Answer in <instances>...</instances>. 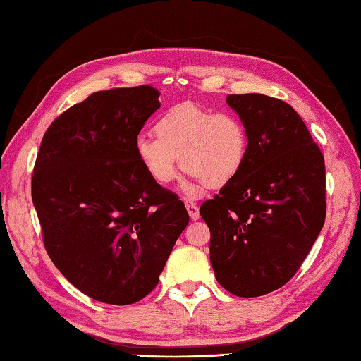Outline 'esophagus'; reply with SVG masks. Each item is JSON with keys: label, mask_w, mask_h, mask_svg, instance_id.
Masks as SVG:
<instances>
[{"label": "esophagus", "mask_w": 361, "mask_h": 361, "mask_svg": "<svg viewBox=\"0 0 361 361\" xmlns=\"http://www.w3.org/2000/svg\"><path fill=\"white\" fill-rule=\"evenodd\" d=\"M185 204H186V209L189 212V216L192 220H198V217H200V212H198V204L195 202L190 200V198H186L185 200Z\"/></svg>", "instance_id": "1"}]
</instances>
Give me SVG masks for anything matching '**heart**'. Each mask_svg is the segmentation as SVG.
Masks as SVG:
<instances>
[{"instance_id": "b5f03b06", "label": "heart", "mask_w": 361, "mask_h": 361, "mask_svg": "<svg viewBox=\"0 0 361 361\" xmlns=\"http://www.w3.org/2000/svg\"><path fill=\"white\" fill-rule=\"evenodd\" d=\"M153 132L157 137H136L135 155L158 185L176 180L180 161L197 186L214 189L231 183L247 163L248 128L234 111L178 104L161 114Z\"/></svg>"}]
</instances>
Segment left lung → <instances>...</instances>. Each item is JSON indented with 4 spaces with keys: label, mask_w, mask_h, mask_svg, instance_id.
Segmentation results:
<instances>
[{
    "label": "left lung",
    "mask_w": 361,
    "mask_h": 361,
    "mask_svg": "<svg viewBox=\"0 0 361 361\" xmlns=\"http://www.w3.org/2000/svg\"><path fill=\"white\" fill-rule=\"evenodd\" d=\"M248 128L242 172L200 206L216 279L240 298L293 278L324 225L326 167L293 106L264 94H229Z\"/></svg>",
    "instance_id": "8db88e82"
}]
</instances>
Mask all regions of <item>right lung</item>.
<instances>
[{
  "label": "right lung",
  "instance_id": "obj_1",
  "mask_svg": "<svg viewBox=\"0 0 361 361\" xmlns=\"http://www.w3.org/2000/svg\"><path fill=\"white\" fill-rule=\"evenodd\" d=\"M158 97L150 85L93 93L54 119L35 159L46 252L75 288L105 304L147 296L189 224L185 203L135 155Z\"/></svg>",
  "mask_w": 361,
  "mask_h": 361
}]
</instances>
